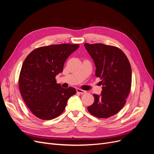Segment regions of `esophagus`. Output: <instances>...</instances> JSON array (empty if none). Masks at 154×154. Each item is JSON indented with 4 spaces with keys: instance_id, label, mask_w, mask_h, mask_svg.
I'll list each match as a JSON object with an SVG mask.
<instances>
[{
    "instance_id": "1",
    "label": "esophagus",
    "mask_w": 154,
    "mask_h": 154,
    "mask_svg": "<svg viewBox=\"0 0 154 154\" xmlns=\"http://www.w3.org/2000/svg\"><path fill=\"white\" fill-rule=\"evenodd\" d=\"M76 92H78V93H80V94H85V93H86L85 91L82 90V89H80V88H76Z\"/></svg>"
}]
</instances>
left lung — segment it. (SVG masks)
I'll use <instances>...</instances> for the list:
<instances>
[{
    "instance_id": "left-lung-1",
    "label": "left lung",
    "mask_w": 154,
    "mask_h": 154,
    "mask_svg": "<svg viewBox=\"0 0 154 154\" xmlns=\"http://www.w3.org/2000/svg\"><path fill=\"white\" fill-rule=\"evenodd\" d=\"M96 66L102 91L93 94L94 101L88 111L99 118L117 114L126 103L131 88L132 69L127 56L120 49L103 44H84Z\"/></svg>"
}]
</instances>
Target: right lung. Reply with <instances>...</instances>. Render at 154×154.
Instances as JSON below:
<instances>
[{
    "instance_id": "right-lung-1",
    "label": "right lung",
    "mask_w": 154,
    "mask_h": 154,
    "mask_svg": "<svg viewBox=\"0 0 154 154\" xmlns=\"http://www.w3.org/2000/svg\"><path fill=\"white\" fill-rule=\"evenodd\" d=\"M79 48L78 44L51 45L32 51L22 64L19 88L23 100L37 118L50 120L58 117L66 108L73 87L64 88L55 77L63 71L67 58Z\"/></svg>"
}]
</instances>
